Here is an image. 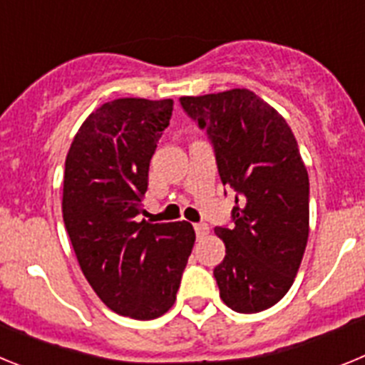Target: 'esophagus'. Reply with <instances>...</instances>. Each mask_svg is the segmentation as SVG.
<instances>
[{
    "instance_id": "obj_1",
    "label": "esophagus",
    "mask_w": 365,
    "mask_h": 365,
    "mask_svg": "<svg viewBox=\"0 0 365 365\" xmlns=\"http://www.w3.org/2000/svg\"><path fill=\"white\" fill-rule=\"evenodd\" d=\"M193 228H195L197 237H205V235L208 234V225H206V222H197V225H193Z\"/></svg>"
}]
</instances>
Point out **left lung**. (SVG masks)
Returning a JSON list of instances; mask_svg holds the SVG:
<instances>
[{
	"label": "left lung",
	"mask_w": 365,
	"mask_h": 365,
	"mask_svg": "<svg viewBox=\"0 0 365 365\" xmlns=\"http://www.w3.org/2000/svg\"><path fill=\"white\" fill-rule=\"evenodd\" d=\"M206 130L222 185L235 192L232 227H217L227 256L214 269L235 312H261L289 292L309 237V175L294 133L248 89L180 96Z\"/></svg>",
	"instance_id": "obj_1"
}]
</instances>
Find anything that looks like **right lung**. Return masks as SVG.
I'll list each match as a JSON object with an SVG mask.
<instances>
[{
  "mask_svg": "<svg viewBox=\"0 0 365 365\" xmlns=\"http://www.w3.org/2000/svg\"><path fill=\"white\" fill-rule=\"evenodd\" d=\"M172 111L170 98L111 100L80 125L66 159L62 212L80 269L111 311L135 320L172 309L195 243L190 222L140 219Z\"/></svg>",
  "mask_w": 365,
  "mask_h": 365,
  "instance_id": "right-lung-1",
  "label": "right lung"
}]
</instances>
